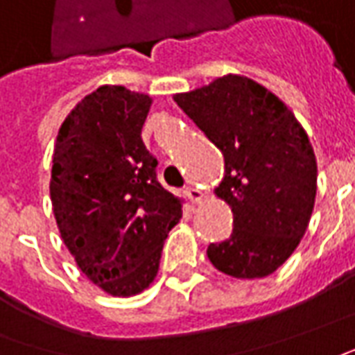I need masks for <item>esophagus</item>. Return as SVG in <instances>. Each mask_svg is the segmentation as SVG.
Listing matches in <instances>:
<instances>
[{
	"label": "esophagus",
	"instance_id": "1",
	"mask_svg": "<svg viewBox=\"0 0 355 355\" xmlns=\"http://www.w3.org/2000/svg\"><path fill=\"white\" fill-rule=\"evenodd\" d=\"M184 192H187V198L190 200V202H192V204H198V202H202V196H204V194H202V192H200L198 188L190 187V188H187Z\"/></svg>",
	"mask_w": 355,
	"mask_h": 355
}]
</instances>
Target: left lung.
Wrapping results in <instances>:
<instances>
[{
    "label": "left lung",
    "instance_id": "obj_1",
    "mask_svg": "<svg viewBox=\"0 0 355 355\" xmlns=\"http://www.w3.org/2000/svg\"><path fill=\"white\" fill-rule=\"evenodd\" d=\"M218 147L225 175L216 194L233 211V233L208 247L211 264L233 278H264L286 262L309 225L317 161L305 130L278 96L243 76L175 95Z\"/></svg>",
    "mask_w": 355,
    "mask_h": 355
}]
</instances>
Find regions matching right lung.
<instances>
[{
	"label": "right lung",
	"instance_id": "obj_1",
	"mask_svg": "<svg viewBox=\"0 0 355 355\" xmlns=\"http://www.w3.org/2000/svg\"><path fill=\"white\" fill-rule=\"evenodd\" d=\"M147 95L98 87L64 120L50 198L60 235L87 278L110 295H136L155 279L163 243L182 218L157 180L141 128Z\"/></svg>",
	"mask_w": 355,
	"mask_h": 355
}]
</instances>
